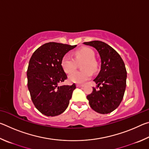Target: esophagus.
<instances>
[{"instance_id":"esophagus-1","label":"esophagus","mask_w":149,"mask_h":149,"mask_svg":"<svg viewBox=\"0 0 149 149\" xmlns=\"http://www.w3.org/2000/svg\"><path fill=\"white\" fill-rule=\"evenodd\" d=\"M77 87H84V85H79V84H77L76 85Z\"/></svg>"}]
</instances>
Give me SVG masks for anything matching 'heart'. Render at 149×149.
Returning <instances> with one entry per match:
<instances>
[{"label": "heart", "instance_id": "heart-1", "mask_svg": "<svg viewBox=\"0 0 149 149\" xmlns=\"http://www.w3.org/2000/svg\"><path fill=\"white\" fill-rule=\"evenodd\" d=\"M75 60L69 55H64L61 60V65L64 71L71 73L76 68V62H82L81 64V71L72 73L69 75V80L75 84H83L89 80L92 75V72H97L98 64L95 60V52L89 48H82L75 51Z\"/></svg>", "mask_w": 149, "mask_h": 149}]
</instances>
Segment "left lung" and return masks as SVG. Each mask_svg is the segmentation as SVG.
Listing matches in <instances>:
<instances>
[{
	"instance_id": "1",
	"label": "left lung",
	"mask_w": 149,
	"mask_h": 149,
	"mask_svg": "<svg viewBox=\"0 0 149 149\" xmlns=\"http://www.w3.org/2000/svg\"><path fill=\"white\" fill-rule=\"evenodd\" d=\"M84 43L95 48L101 59L100 71L94 79L99 89L93 87L87 99L95 112L108 114L119 107L124 95L127 77L124 62L120 54L104 42L93 41Z\"/></svg>"
}]
</instances>
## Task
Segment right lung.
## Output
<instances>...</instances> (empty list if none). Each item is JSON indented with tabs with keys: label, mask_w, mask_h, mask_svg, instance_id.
Masks as SVG:
<instances>
[{
	"label": "right lung",
	"mask_w": 149,
	"mask_h": 149,
	"mask_svg": "<svg viewBox=\"0 0 149 149\" xmlns=\"http://www.w3.org/2000/svg\"><path fill=\"white\" fill-rule=\"evenodd\" d=\"M77 45L50 42L32 54L27 68V87L35 108L47 116H56L66 109L76 88L58 84L67 79L61 65L63 56Z\"/></svg>",
	"instance_id": "add662e5"
}]
</instances>
